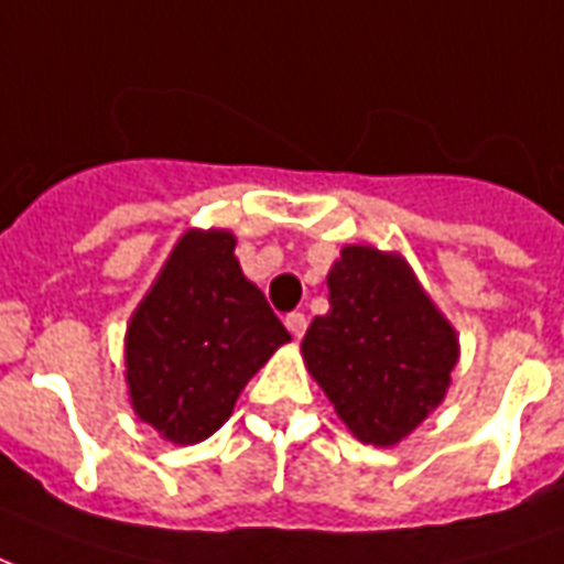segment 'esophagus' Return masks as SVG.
Wrapping results in <instances>:
<instances>
[{
  "label": "esophagus",
  "mask_w": 564,
  "mask_h": 564,
  "mask_svg": "<svg viewBox=\"0 0 564 564\" xmlns=\"http://www.w3.org/2000/svg\"><path fill=\"white\" fill-rule=\"evenodd\" d=\"M283 323H286V329L293 332L295 338H302V335H305V329H307V317H305V314H299V311H293V314H286V319H283Z\"/></svg>",
  "instance_id": "obj_1"
}]
</instances>
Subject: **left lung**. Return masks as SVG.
I'll return each mask as SVG.
<instances>
[{
  "label": "left lung",
  "mask_w": 564,
  "mask_h": 564,
  "mask_svg": "<svg viewBox=\"0 0 564 564\" xmlns=\"http://www.w3.org/2000/svg\"><path fill=\"white\" fill-rule=\"evenodd\" d=\"M329 314L314 317L302 354L359 441L390 447L449 387L456 332L399 257L344 247L329 271Z\"/></svg>",
  "instance_id": "1"
}]
</instances>
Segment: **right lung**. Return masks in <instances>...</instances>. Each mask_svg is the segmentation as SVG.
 <instances>
[{
  "label": "right lung",
  "instance_id": "add662e5",
  "mask_svg": "<svg viewBox=\"0 0 564 564\" xmlns=\"http://www.w3.org/2000/svg\"><path fill=\"white\" fill-rule=\"evenodd\" d=\"M290 332L241 274L229 232H186L127 332L135 414L174 444H196Z\"/></svg>",
  "mask_w": 564,
  "mask_h": 564
}]
</instances>
